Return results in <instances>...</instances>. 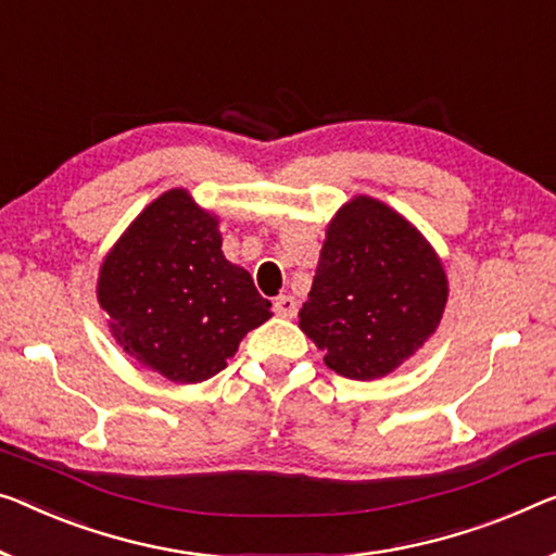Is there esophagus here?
I'll list each match as a JSON object with an SVG mask.
<instances>
[{
  "instance_id": "34e87169",
  "label": "esophagus",
  "mask_w": 556,
  "mask_h": 556,
  "mask_svg": "<svg viewBox=\"0 0 556 556\" xmlns=\"http://www.w3.org/2000/svg\"><path fill=\"white\" fill-rule=\"evenodd\" d=\"M296 309H300V302H296L294 296L281 294V296H277V300H275V312L279 314V317L292 319V317H296Z\"/></svg>"
}]
</instances>
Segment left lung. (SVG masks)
<instances>
[{
    "label": "left lung",
    "mask_w": 556,
    "mask_h": 556,
    "mask_svg": "<svg viewBox=\"0 0 556 556\" xmlns=\"http://www.w3.org/2000/svg\"><path fill=\"white\" fill-rule=\"evenodd\" d=\"M450 281L427 237L392 206L357 194L327 225L300 329L346 379L387 377L442 321Z\"/></svg>",
    "instance_id": "left-lung-1"
}]
</instances>
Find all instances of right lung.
<instances>
[{"mask_svg":"<svg viewBox=\"0 0 556 556\" xmlns=\"http://www.w3.org/2000/svg\"><path fill=\"white\" fill-rule=\"evenodd\" d=\"M97 302L122 350L174 384L217 375L271 317L250 271L222 252L217 214L181 187L149 202L106 252Z\"/></svg>","mask_w":556,"mask_h":556,"instance_id":"1","label":"right lung"}]
</instances>
